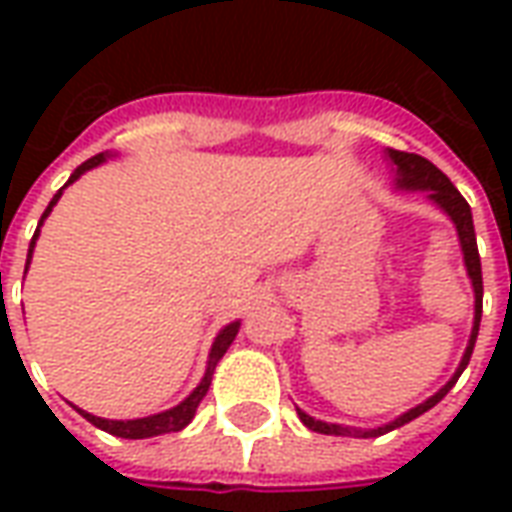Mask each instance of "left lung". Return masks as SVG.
I'll use <instances>...</instances> for the list:
<instances>
[{
  "mask_svg": "<svg viewBox=\"0 0 512 512\" xmlns=\"http://www.w3.org/2000/svg\"><path fill=\"white\" fill-rule=\"evenodd\" d=\"M386 161H389V167H392V175H395V186L397 191H425V197H428L436 208H439L447 219L455 227V233H458V244H461V255H463V268H466V277L472 282V293H474V318H472V332H469V343H466V351H463L461 362L455 367V373L447 384L441 386L439 392H433L428 400H422L419 406L408 408L403 411L400 417H395L392 422H386V425H378V428H351V425H337V422H323V419L310 417L307 411H299V419L315 433H326V436H354V439H376V436H384L389 430L400 428V425H406L411 419H417L419 414H425L430 408L439 403L441 397L450 392L455 381L461 378V373L469 365V359H472L474 343H477V332H480V318H483V268H480V252H477V235H474V222H472V208H469V202L463 200L461 191L455 189L450 183V178L441 172L436 164H430L428 158L417 156V153H403V150H392V147H386L384 150Z\"/></svg>",
  "mask_w": 512,
  "mask_h": 512,
  "instance_id": "1",
  "label": "left lung"
}]
</instances>
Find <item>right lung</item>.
I'll use <instances>...</instances> for the list:
<instances>
[{
	"instance_id": "1",
	"label": "right lung",
	"mask_w": 512,
	"mask_h": 512,
	"mask_svg": "<svg viewBox=\"0 0 512 512\" xmlns=\"http://www.w3.org/2000/svg\"><path fill=\"white\" fill-rule=\"evenodd\" d=\"M112 156H115V153H109V150H106V153H98V156L87 158L82 167L73 169L68 183H65V186H62V189L57 191L54 197H51L49 208L43 211V216H40V222H38V230H35L32 241H29L27 268H29V263H32V252H35V244H38L40 227H43V222L49 219V213L54 211V205L60 202L62 191L68 189L71 183H76V180L82 178L84 172L101 167V164H104V161H109ZM238 329H241V321L227 323V326H222V329H219V334L213 337L211 354H208V365H205V376L200 378V384L191 389L189 397H183V400H180L178 406H172V408H167V411H158V414H150V417H139V419H104V417H95V414H90V411H82V408H76V411H79V414H82L87 422H93L95 428L106 430V433H112V436H120V439H150V436H161V433H178V430L186 428L191 419H194V414H197V406L202 403V397L208 395V389H211L213 370H216V365H219V359L227 354V348L233 345Z\"/></svg>"
}]
</instances>
